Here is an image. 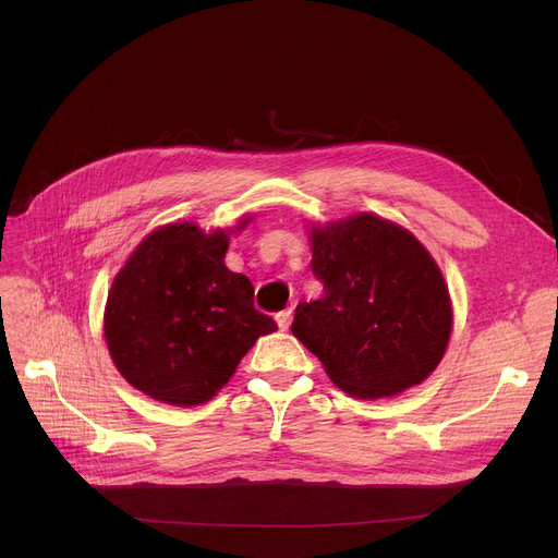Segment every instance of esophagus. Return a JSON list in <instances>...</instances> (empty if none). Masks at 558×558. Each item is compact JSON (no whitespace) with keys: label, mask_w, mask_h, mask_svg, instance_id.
<instances>
[{"label":"esophagus","mask_w":558,"mask_h":558,"mask_svg":"<svg viewBox=\"0 0 558 558\" xmlns=\"http://www.w3.org/2000/svg\"><path fill=\"white\" fill-rule=\"evenodd\" d=\"M276 323H278V327H280L282 331H287L289 325H291V308L278 311V313H276Z\"/></svg>","instance_id":"esophagus-1"}]
</instances>
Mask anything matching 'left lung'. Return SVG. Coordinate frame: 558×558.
Returning <instances> with one entry per match:
<instances>
[{
	"mask_svg": "<svg viewBox=\"0 0 558 558\" xmlns=\"http://www.w3.org/2000/svg\"><path fill=\"white\" fill-rule=\"evenodd\" d=\"M311 269L323 298L295 306L293 336L349 395L384 397L439 364L452 308L417 238L371 214L313 229Z\"/></svg>",
	"mask_w": 558,
	"mask_h": 558,
	"instance_id": "8db88e82",
	"label": "left lung"
}]
</instances>
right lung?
Masks as SVG:
<instances>
[{
  "instance_id": "right-lung-1",
  "label": "right lung",
  "mask_w": 558,
  "mask_h": 558,
  "mask_svg": "<svg viewBox=\"0 0 558 558\" xmlns=\"http://www.w3.org/2000/svg\"><path fill=\"white\" fill-rule=\"evenodd\" d=\"M227 247L225 231L174 222L151 231L112 282L108 349L121 375L158 402L211 400L254 342L278 329L254 306L250 278L225 267Z\"/></svg>"
}]
</instances>
